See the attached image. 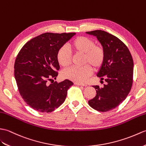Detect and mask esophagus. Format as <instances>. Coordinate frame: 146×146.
Wrapping results in <instances>:
<instances>
[{"mask_svg": "<svg viewBox=\"0 0 146 146\" xmlns=\"http://www.w3.org/2000/svg\"><path fill=\"white\" fill-rule=\"evenodd\" d=\"M74 84H75V85H77V86H84V87H86V86H87V85H86V84H80V83H78V82H75V83H74Z\"/></svg>", "mask_w": 146, "mask_h": 146, "instance_id": "1", "label": "esophagus"}]
</instances>
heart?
Returning <instances> with one entry per match:
<instances>
[{
    "label": "heart",
    "instance_id": "b5f03b06",
    "mask_svg": "<svg viewBox=\"0 0 146 146\" xmlns=\"http://www.w3.org/2000/svg\"><path fill=\"white\" fill-rule=\"evenodd\" d=\"M72 50L77 54H84V64L82 67H72L64 70V78L78 83H84L92 75V66L94 70L99 69L105 58L104 50L102 47L95 45L94 42L86 37L76 38L70 43ZM57 60L61 66L66 67L71 63V56L66 47H61L57 52ZM90 66H89L88 65Z\"/></svg>",
    "mask_w": 146,
    "mask_h": 146
}]
</instances>
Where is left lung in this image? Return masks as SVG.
<instances>
[{"label":"left lung","mask_w":146,"mask_h":146,"mask_svg":"<svg viewBox=\"0 0 146 146\" xmlns=\"http://www.w3.org/2000/svg\"><path fill=\"white\" fill-rule=\"evenodd\" d=\"M98 38L105 53L102 66L97 73L106 82L104 87L92 86L96 96L89 105L100 112L114 109L125 99L130 92L133 79L134 62L127 47L114 35L101 30L86 32Z\"/></svg>","instance_id":"1"}]
</instances>
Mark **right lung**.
<instances>
[{
    "instance_id": "right-lung-1",
    "label": "right lung",
    "mask_w": 146,
    "mask_h": 146,
    "mask_svg": "<svg viewBox=\"0 0 146 146\" xmlns=\"http://www.w3.org/2000/svg\"><path fill=\"white\" fill-rule=\"evenodd\" d=\"M76 33L47 32L25 44L15 61L14 76L20 94L27 105L38 112H50L62 104L74 83L56 79L60 69L57 52Z\"/></svg>"
}]
</instances>
